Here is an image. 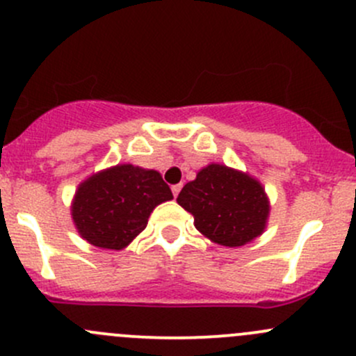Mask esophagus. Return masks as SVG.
<instances>
[{
    "label": "esophagus",
    "instance_id": "1",
    "mask_svg": "<svg viewBox=\"0 0 356 356\" xmlns=\"http://www.w3.org/2000/svg\"><path fill=\"white\" fill-rule=\"evenodd\" d=\"M179 190H181V183H178V185H173V186H171V192H173V195H175V197H178Z\"/></svg>",
    "mask_w": 356,
    "mask_h": 356
}]
</instances>
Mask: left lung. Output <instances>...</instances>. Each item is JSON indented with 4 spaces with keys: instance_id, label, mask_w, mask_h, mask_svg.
I'll list each match as a JSON object with an SVG mask.
<instances>
[{
    "instance_id": "1",
    "label": "left lung",
    "mask_w": 356,
    "mask_h": 356,
    "mask_svg": "<svg viewBox=\"0 0 356 356\" xmlns=\"http://www.w3.org/2000/svg\"><path fill=\"white\" fill-rule=\"evenodd\" d=\"M178 204L193 214L195 228L225 247H241L266 228L269 202L257 179L222 164H209L186 183Z\"/></svg>"
}]
</instances>
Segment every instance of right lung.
<instances>
[{
  "instance_id": "1",
  "label": "right lung",
  "mask_w": 356,
  "mask_h": 356,
  "mask_svg": "<svg viewBox=\"0 0 356 356\" xmlns=\"http://www.w3.org/2000/svg\"><path fill=\"white\" fill-rule=\"evenodd\" d=\"M171 199V188L157 171L122 164L79 186L73 222L89 243L120 250L144 232L154 207Z\"/></svg>"
}]
</instances>
